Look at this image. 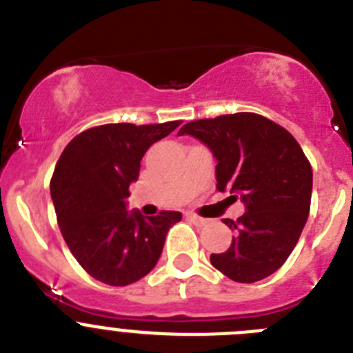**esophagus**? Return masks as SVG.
Segmentation results:
<instances>
[{
	"instance_id": "esophagus-1",
	"label": "esophagus",
	"mask_w": 353,
	"mask_h": 353,
	"mask_svg": "<svg viewBox=\"0 0 353 353\" xmlns=\"http://www.w3.org/2000/svg\"><path fill=\"white\" fill-rule=\"evenodd\" d=\"M187 219H189L190 222H194L196 225H205L206 222H208L206 219H203V216L196 215V213H187Z\"/></svg>"
}]
</instances>
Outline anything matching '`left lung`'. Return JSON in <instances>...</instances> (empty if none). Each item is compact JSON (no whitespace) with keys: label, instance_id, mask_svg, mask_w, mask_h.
<instances>
[{"label":"left lung","instance_id":"left-lung-1","mask_svg":"<svg viewBox=\"0 0 353 353\" xmlns=\"http://www.w3.org/2000/svg\"><path fill=\"white\" fill-rule=\"evenodd\" d=\"M179 134L213 152L216 189L240 196L247 208L236 221L224 219L234 236L224 254L210 255L213 268L240 283L273 274L296 247L312 203V164L296 138L252 112L192 121Z\"/></svg>","mask_w":353,"mask_h":353}]
</instances>
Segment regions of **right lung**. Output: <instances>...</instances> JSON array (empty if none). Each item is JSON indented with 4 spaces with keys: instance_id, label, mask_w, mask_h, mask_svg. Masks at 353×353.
<instances>
[{
    "instance_id": "add662e5",
    "label": "right lung",
    "mask_w": 353,
    "mask_h": 353,
    "mask_svg": "<svg viewBox=\"0 0 353 353\" xmlns=\"http://www.w3.org/2000/svg\"><path fill=\"white\" fill-rule=\"evenodd\" d=\"M182 121L134 125L103 124L77 134L61 154L50 180L57 224L73 257L92 278L124 287L150 273L180 212L143 216L125 210L129 185L155 141Z\"/></svg>"
}]
</instances>
